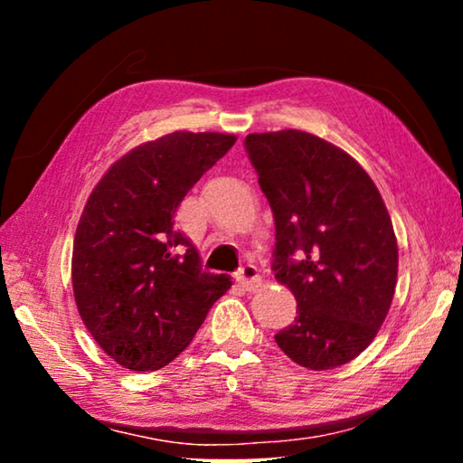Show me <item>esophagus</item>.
Here are the masks:
<instances>
[{"instance_id":"34e87169","label":"esophagus","mask_w":463,"mask_h":463,"mask_svg":"<svg viewBox=\"0 0 463 463\" xmlns=\"http://www.w3.org/2000/svg\"><path fill=\"white\" fill-rule=\"evenodd\" d=\"M234 279H237L242 288L249 289V292H253V289L261 286L260 271H257L255 265H250V263L242 265V268L237 273H234Z\"/></svg>"}]
</instances>
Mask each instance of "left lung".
Here are the masks:
<instances>
[{
    "mask_svg": "<svg viewBox=\"0 0 463 463\" xmlns=\"http://www.w3.org/2000/svg\"><path fill=\"white\" fill-rule=\"evenodd\" d=\"M245 148L276 221V279L298 304L276 343L315 372L349 364L394 298L398 245L386 203L354 156L310 132H255Z\"/></svg>",
    "mask_w": 463,
    "mask_h": 463,
    "instance_id": "1",
    "label": "left lung"
}]
</instances>
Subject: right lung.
<instances>
[{
  "instance_id": "right-lung-1",
  "label": "right lung",
  "mask_w": 463,
  "mask_h": 463,
  "mask_svg": "<svg viewBox=\"0 0 463 463\" xmlns=\"http://www.w3.org/2000/svg\"><path fill=\"white\" fill-rule=\"evenodd\" d=\"M234 143L222 132H171L120 156L90 194L73 241V296L85 328L127 370L174 362L231 288L224 273L202 271L174 218Z\"/></svg>"
}]
</instances>
